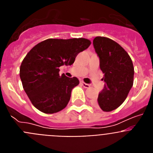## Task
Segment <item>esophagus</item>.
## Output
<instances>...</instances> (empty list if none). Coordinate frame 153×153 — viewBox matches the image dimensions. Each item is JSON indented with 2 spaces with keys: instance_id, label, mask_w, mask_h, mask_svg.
I'll list each match as a JSON object with an SVG mask.
<instances>
[{
  "instance_id": "1",
  "label": "esophagus",
  "mask_w": 153,
  "mask_h": 153,
  "mask_svg": "<svg viewBox=\"0 0 153 153\" xmlns=\"http://www.w3.org/2000/svg\"><path fill=\"white\" fill-rule=\"evenodd\" d=\"M81 84L83 85V86L84 87V88H90V84H87V83H84V82H81Z\"/></svg>"
}]
</instances>
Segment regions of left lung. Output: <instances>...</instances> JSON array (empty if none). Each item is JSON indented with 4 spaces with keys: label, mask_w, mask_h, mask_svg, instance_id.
<instances>
[{
    "label": "left lung",
    "mask_w": 153,
    "mask_h": 153,
    "mask_svg": "<svg viewBox=\"0 0 153 153\" xmlns=\"http://www.w3.org/2000/svg\"><path fill=\"white\" fill-rule=\"evenodd\" d=\"M93 47L100 57L105 81L103 90L93 105L104 112L113 111L125 101L133 85L134 67L128 53L119 44L105 36H97Z\"/></svg>",
    "instance_id": "obj_1"
}]
</instances>
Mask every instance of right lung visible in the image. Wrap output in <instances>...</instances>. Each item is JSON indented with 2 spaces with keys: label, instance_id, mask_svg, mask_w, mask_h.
<instances>
[{
  "label": "right lung",
  "instance_id": "right-lung-1",
  "mask_svg": "<svg viewBox=\"0 0 153 153\" xmlns=\"http://www.w3.org/2000/svg\"><path fill=\"white\" fill-rule=\"evenodd\" d=\"M90 44L86 38H51L27 53L20 67V77L31 103L38 110L52 114L67 106L73 88L79 81L76 77L60 76L59 67L72 65L78 53Z\"/></svg>",
  "mask_w": 153,
  "mask_h": 153
}]
</instances>
